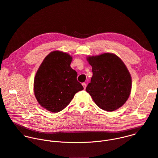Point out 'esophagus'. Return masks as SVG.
Wrapping results in <instances>:
<instances>
[{
	"label": "esophagus",
	"instance_id": "esophagus-1",
	"mask_svg": "<svg viewBox=\"0 0 158 158\" xmlns=\"http://www.w3.org/2000/svg\"><path fill=\"white\" fill-rule=\"evenodd\" d=\"M82 86H83L84 89H85V87H86V86H87L86 84H85V83H82Z\"/></svg>",
	"mask_w": 158,
	"mask_h": 158
}]
</instances>
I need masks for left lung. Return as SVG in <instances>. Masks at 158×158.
I'll use <instances>...</instances> for the list:
<instances>
[{
    "label": "left lung",
    "instance_id": "8db88e82",
    "mask_svg": "<svg viewBox=\"0 0 158 158\" xmlns=\"http://www.w3.org/2000/svg\"><path fill=\"white\" fill-rule=\"evenodd\" d=\"M93 76L86 91L101 109L114 111L127 100L131 91V77L121 59L114 54L104 53L87 57Z\"/></svg>",
    "mask_w": 158,
    "mask_h": 158
}]
</instances>
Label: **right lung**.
Here are the masks:
<instances>
[{
	"instance_id": "obj_1",
	"label": "right lung",
	"mask_w": 158,
	"mask_h": 158,
	"mask_svg": "<svg viewBox=\"0 0 158 158\" xmlns=\"http://www.w3.org/2000/svg\"><path fill=\"white\" fill-rule=\"evenodd\" d=\"M72 57L54 51L44 59L34 82V94L40 105L58 112L68 105L77 92L84 89L77 80V74L71 67Z\"/></svg>"
}]
</instances>
